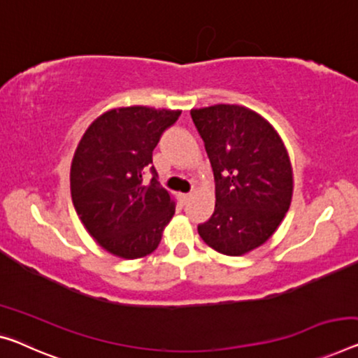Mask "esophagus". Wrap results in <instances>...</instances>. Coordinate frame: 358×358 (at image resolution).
Wrapping results in <instances>:
<instances>
[{
	"instance_id": "esophagus-1",
	"label": "esophagus",
	"mask_w": 358,
	"mask_h": 358,
	"mask_svg": "<svg viewBox=\"0 0 358 358\" xmlns=\"http://www.w3.org/2000/svg\"><path fill=\"white\" fill-rule=\"evenodd\" d=\"M190 196H192L190 194H180L179 195V200H180V203H184V205H185V203L190 200Z\"/></svg>"
}]
</instances>
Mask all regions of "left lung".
Instances as JSON below:
<instances>
[{
	"label": "left lung",
	"mask_w": 358,
	"mask_h": 358,
	"mask_svg": "<svg viewBox=\"0 0 358 358\" xmlns=\"http://www.w3.org/2000/svg\"><path fill=\"white\" fill-rule=\"evenodd\" d=\"M210 158L216 206L198 225L213 250L241 256L271 238L293 196V169L283 141L259 113L241 106L190 112Z\"/></svg>",
	"instance_id": "obj_1"
}]
</instances>
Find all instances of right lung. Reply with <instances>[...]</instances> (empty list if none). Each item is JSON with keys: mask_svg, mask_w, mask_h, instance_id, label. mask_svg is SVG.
Returning <instances> with one entry per match:
<instances>
[{"mask_svg": "<svg viewBox=\"0 0 358 358\" xmlns=\"http://www.w3.org/2000/svg\"><path fill=\"white\" fill-rule=\"evenodd\" d=\"M180 110L144 106L108 110L81 137L70 169L71 201L103 250L123 259L158 248L176 203L158 182L152 152ZM147 169L152 180L143 182Z\"/></svg>", "mask_w": 358, "mask_h": 358, "instance_id": "right-lung-1", "label": "right lung"}]
</instances>
